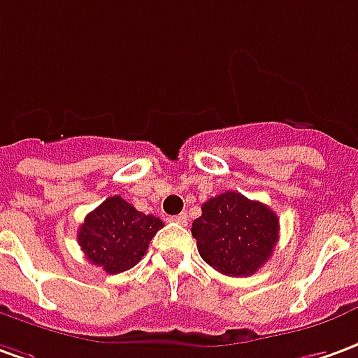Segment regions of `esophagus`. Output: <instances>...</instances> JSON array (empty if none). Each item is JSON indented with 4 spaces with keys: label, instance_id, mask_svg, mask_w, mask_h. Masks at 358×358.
<instances>
[{
    "label": "esophagus",
    "instance_id": "esophagus-1",
    "mask_svg": "<svg viewBox=\"0 0 358 358\" xmlns=\"http://www.w3.org/2000/svg\"><path fill=\"white\" fill-rule=\"evenodd\" d=\"M171 220L177 222V224H181V226H185V224H187V214H177V216H173Z\"/></svg>",
    "mask_w": 358,
    "mask_h": 358
}]
</instances>
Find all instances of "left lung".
Wrapping results in <instances>:
<instances>
[{
	"instance_id": "1",
	"label": "left lung",
	"mask_w": 358,
	"mask_h": 358,
	"mask_svg": "<svg viewBox=\"0 0 358 358\" xmlns=\"http://www.w3.org/2000/svg\"><path fill=\"white\" fill-rule=\"evenodd\" d=\"M191 231L210 267L228 277H250L273 255L278 216L267 204L228 191L203 204Z\"/></svg>"
}]
</instances>
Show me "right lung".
Returning a JSON list of instances; mask_svg holds the SVG:
<instances>
[{"instance_id":"obj_1","label":"right lung","mask_w":358,"mask_h":358,"mask_svg":"<svg viewBox=\"0 0 358 358\" xmlns=\"http://www.w3.org/2000/svg\"><path fill=\"white\" fill-rule=\"evenodd\" d=\"M159 228H164L159 218L138 212L117 194L85 216L78 231V243L87 261L108 275H117L144 257Z\"/></svg>"}]
</instances>
